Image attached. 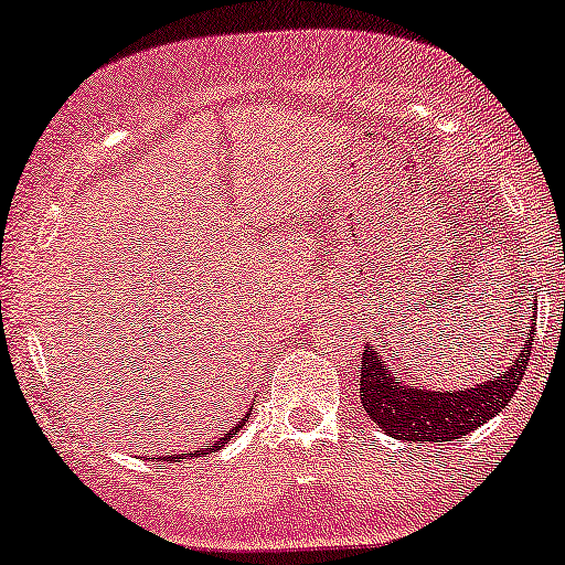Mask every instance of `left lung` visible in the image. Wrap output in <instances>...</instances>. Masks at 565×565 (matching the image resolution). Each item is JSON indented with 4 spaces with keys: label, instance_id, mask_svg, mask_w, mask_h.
<instances>
[{
    "label": "left lung",
    "instance_id": "8db88e82",
    "mask_svg": "<svg viewBox=\"0 0 565 565\" xmlns=\"http://www.w3.org/2000/svg\"><path fill=\"white\" fill-rule=\"evenodd\" d=\"M532 342L529 331L526 344L500 376L458 392L411 390L399 382L397 373L386 369V360L369 348L360 360V403L373 424L394 439L455 441L479 429L511 403L532 358Z\"/></svg>",
    "mask_w": 565,
    "mask_h": 565
}]
</instances>
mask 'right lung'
<instances>
[{"mask_svg": "<svg viewBox=\"0 0 565 565\" xmlns=\"http://www.w3.org/2000/svg\"><path fill=\"white\" fill-rule=\"evenodd\" d=\"M247 416H249V413H247ZM247 416H244L242 420H236V424H234V426H231V429H228L226 434H223V437H221V439H217V441H213V445H207V447H200V450H194V452L168 455V458H166V460H183V458H205V455H210V452H215V450H221V447H226V445H228V441H231V437H234V434L242 429V426H244V420H247Z\"/></svg>", "mask_w": 565, "mask_h": 565, "instance_id": "add662e5", "label": "right lung"}]
</instances>
